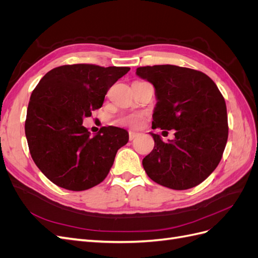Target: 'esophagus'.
<instances>
[{"label":"esophagus","mask_w":258,"mask_h":258,"mask_svg":"<svg viewBox=\"0 0 258 258\" xmlns=\"http://www.w3.org/2000/svg\"><path fill=\"white\" fill-rule=\"evenodd\" d=\"M138 136H139V134H137V132L129 131V140H130V141H132V140H135Z\"/></svg>","instance_id":"obj_1"}]
</instances>
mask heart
<instances>
[{"label":"heart","instance_id":"b5f03b06","mask_svg":"<svg viewBox=\"0 0 258 258\" xmlns=\"http://www.w3.org/2000/svg\"><path fill=\"white\" fill-rule=\"evenodd\" d=\"M116 123L129 128H139L142 123V116L139 113H129L117 118Z\"/></svg>","mask_w":258,"mask_h":258}]
</instances>
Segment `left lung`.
Segmentation results:
<instances>
[{"mask_svg":"<svg viewBox=\"0 0 258 258\" xmlns=\"http://www.w3.org/2000/svg\"><path fill=\"white\" fill-rule=\"evenodd\" d=\"M136 73L155 88L152 128L175 130L169 142L151 132L155 146L142 161L146 174L171 189L199 185L220 163L227 143V108L221 91L208 75L188 68L141 67Z\"/></svg>","mask_w":258,"mask_h":258,"instance_id":"obj_1","label":"left lung"}]
</instances>
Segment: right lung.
<instances>
[{
  "label": "right lung",
  "instance_id": "obj_1",
  "mask_svg": "<svg viewBox=\"0 0 258 258\" xmlns=\"http://www.w3.org/2000/svg\"><path fill=\"white\" fill-rule=\"evenodd\" d=\"M129 70L62 66L37 84L28 105L25 131L31 157L53 184L86 190L110 172L117 151L128 143L127 130L108 126L91 136L83 119L102 106L107 90Z\"/></svg>",
  "mask_w": 258,
  "mask_h": 258
}]
</instances>
